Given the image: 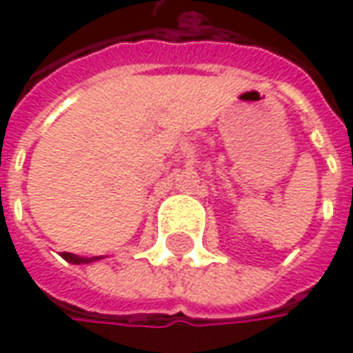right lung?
<instances>
[{"instance_id":"1","label":"right lung","mask_w":353,"mask_h":353,"mask_svg":"<svg viewBox=\"0 0 353 353\" xmlns=\"http://www.w3.org/2000/svg\"><path fill=\"white\" fill-rule=\"evenodd\" d=\"M62 259H66L68 263L72 265H82V263H92V261H98V259H103L105 255H96V257H80L76 253H68V251H62L61 253Z\"/></svg>"}]
</instances>
